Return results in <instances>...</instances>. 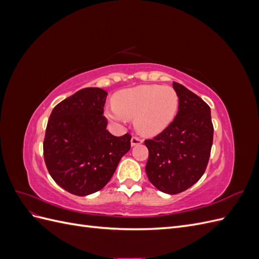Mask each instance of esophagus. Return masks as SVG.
<instances>
[{"mask_svg":"<svg viewBox=\"0 0 259 259\" xmlns=\"http://www.w3.org/2000/svg\"><path fill=\"white\" fill-rule=\"evenodd\" d=\"M143 143V139L139 138V137H136V136H133L132 139H131V145L132 146H137V145H140Z\"/></svg>","mask_w":259,"mask_h":259,"instance_id":"esophagus-1","label":"esophagus"}]
</instances>
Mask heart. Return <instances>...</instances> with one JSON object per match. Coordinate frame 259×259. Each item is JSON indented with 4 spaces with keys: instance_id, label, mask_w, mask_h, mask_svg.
I'll use <instances>...</instances> for the list:
<instances>
[{
    "instance_id": "heart-1",
    "label": "heart",
    "mask_w": 259,
    "mask_h": 259,
    "mask_svg": "<svg viewBox=\"0 0 259 259\" xmlns=\"http://www.w3.org/2000/svg\"><path fill=\"white\" fill-rule=\"evenodd\" d=\"M179 97L170 86L140 85L115 94L114 110H108L107 116L112 121L135 119L139 134L154 136L165 130L175 119Z\"/></svg>"
}]
</instances>
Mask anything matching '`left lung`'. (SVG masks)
Returning a JSON list of instances; mask_svg holds the SVG:
<instances>
[{"label": "left lung", "instance_id": "obj_1", "mask_svg": "<svg viewBox=\"0 0 259 259\" xmlns=\"http://www.w3.org/2000/svg\"><path fill=\"white\" fill-rule=\"evenodd\" d=\"M173 88L179 97L175 119L159 135L145 140L147 176L156 189L168 194L187 190L204 174L214 134L205 101L182 84L173 82Z\"/></svg>", "mask_w": 259, "mask_h": 259}]
</instances>
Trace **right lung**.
<instances>
[{
    "label": "right lung",
    "instance_id": "obj_1",
    "mask_svg": "<svg viewBox=\"0 0 259 259\" xmlns=\"http://www.w3.org/2000/svg\"><path fill=\"white\" fill-rule=\"evenodd\" d=\"M107 95L98 88L77 91L53 109L46 126L43 154L49 173L80 197L103 189L131 149L128 133L116 137L107 131Z\"/></svg>",
    "mask_w": 259,
    "mask_h": 259
}]
</instances>
